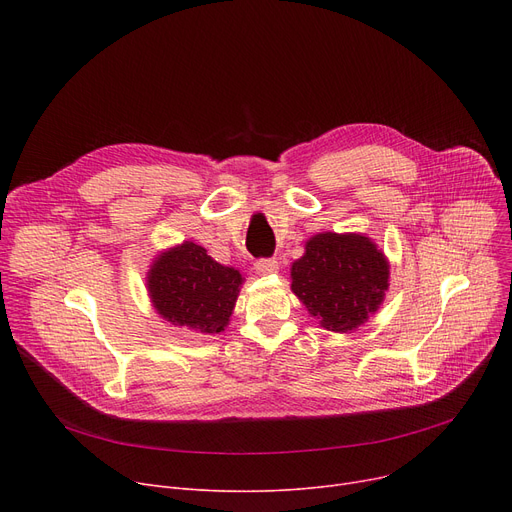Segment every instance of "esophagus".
I'll use <instances>...</instances> for the list:
<instances>
[{
  "label": "esophagus",
  "instance_id": "esophagus-1",
  "mask_svg": "<svg viewBox=\"0 0 512 512\" xmlns=\"http://www.w3.org/2000/svg\"><path fill=\"white\" fill-rule=\"evenodd\" d=\"M255 270L259 274H274L278 272V261L274 257H265V259H257L255 261Z\"/></svg>",
  "mask_w": 512,
  "mask_h": 512
}]
</instances>
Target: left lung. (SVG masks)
Segmentation results:
<instances>
[{
	"instance_id": "1",
	"label": "left lung",
	"mask_w": 512,
	"mask_h": 512,
	"mask_svg": "<svg viewBox=\"0 0 512 512\" xmlns=\"http://www.w3.org/2000/svg\"><path fill=\"white\" fill-rule=\"evenodd\" d=\"M292 292L332 332L359 328L388 290V261L361 234H317L292 263Z\"/></svg>"
}]
</instances>
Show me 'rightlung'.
I'll return each mask as SVG.
<instances>
[{"mask_svg": "<svg viewBox=\"0 0 512 512\" xmlns=\"http://www.w3.org/2000/svg\"><path fill=\"white\" fill-rule=\"evenodd\" d=\"M242 276L213 261L195 242L164 253L149 272V294L161 317L201 334H220L230 321Z\"/></svg>", "mask_w": 512, "mask_h": 512, "instance_id": "add662e5", "label": "right lung"}]
</instances>
